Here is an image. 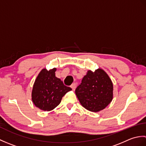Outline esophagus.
<instances>
[{
  "instance_id": "34e87169",
  "label": "esophagus",
  "mask_w": 146,
  "mask_h": 146,
  "mask_svg": "<svg viewBox=\"0 0 146 146\" xmlns=\"http://www.w3.org/2000/svg\"><path fill=\"white\" fill-rule=\"evenodd\" d=\"M76 83H73V84L71 85V88H72L73 90L74 91V90H75V88H76Z\"/></svg>"
}]
</instances>
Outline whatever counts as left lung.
Instances as JSON below:
<instances>
[{"label":"left lung","mask_w":146,"mask_h":146,"mask_svg":"<svg viewBox=\"0 0 146 146\" xmlns=\"http://www.w3.org/2000/svg\"><path fill=\"white\" fill-rule=\"evenodd\" d=\"M113 83L105 71L88 70L75 94L82 106L93 112L104 110L113 99Z\"/></svg>","instance_id":"8db88e82"}]
</instances>
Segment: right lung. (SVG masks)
<instances>
[{
	"label": "right lung",
	"mask_w": 146,
	"mask_h": 146,
	"mask_svg": "<svg viewBox=\"0 0 146 146\" xmlns=\"http://www.w3.org/2000/svg\"><path fill=\"white\" fill-rule=\"evenodd\" d=\"M56 68L42 69L38 74L32 90V101L36 107L44 111L53 110L60 104L62 97L70 87L64 85L61 80L56 77Z\"/></svg>",
	"instance_id": "obj_1"
}]
</instances>
